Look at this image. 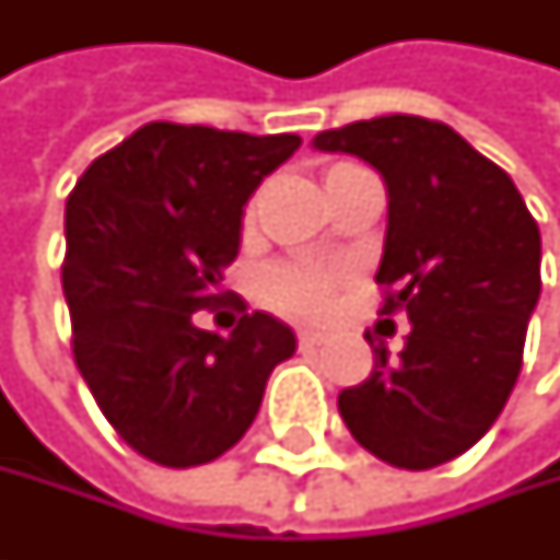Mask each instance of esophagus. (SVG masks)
<instances>
[{
	"label": "esophagus",
	"mask_w": 560,
	"mask_h": 560,
	"mask_svg": "<svg viewBox=\"0 0 560 560\" xmlns=\"http://www.w3.org/2000/svg\"><path fill=\"white\" fill-rule=\"evenodd\" d=\"M296 339H300V349H313V346L323 342V332H319V329H300Z\"/></svg>",
	"instance_id": "esophagus-1"
}]
</instances>
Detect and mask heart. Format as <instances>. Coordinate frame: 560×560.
Segmentation results:
<instances>
[{
  "label": "heart",
  "instance_id": "heart-1",
  "mask_svg": "<svg viewBox=\"0 0 560 560\" xmlns=\"http://www.w3.org/2000/svg\"><path fill=\"white\" fill-rule=\"evenodd\" d=\"M267 296L277 310L293 316H316L332 296V273L310 264H287L267 273Z\"/></svg>",
  "mask_w": 560,
  "mask_h": 560
}]
</instances>
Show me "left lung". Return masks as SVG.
Masks as SVG:
<instances>
[{
  "mask_svg": "<svg viewBox=\"0 0 560 560\" xmlns=\"http://www.w3.org/2000/svg\"><path fill=\"white\" fill-rule=\"evenodd\" d=\"M316 151L357 154L389 197L376 283L406 310L399 360L373 346L339 416L376 458L422 471L468 452L505 409L541 296V234L515 180L442 121L386 115L319 131Z\"/></svg>",
  "mask_w": 560,
  "mask_h": 560,
  "instance_id": "left-lung-1",
  "label": "left lung"
}]
</instances>
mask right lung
<instances>
[{
	"mask_svg": "<svg viewBox=\"0 0 560 560\" xmlns=\"http://www.w3.org/2000/svg\"><path fill=\"white\" fill-rule=\"evenodd\" d=\"M296 148V135L151 121L68 194L75 363L115 432L158 465L190 468L237 445L273 366L296 353L293 329L260 310L231 336L194 323L228 296L244 207Z\"/></svg>",
	"mask_w": 560,
	"mask_h": 560,
	"instance_id": "obj_1",
	"label": "right lung"
}]
</instances>
